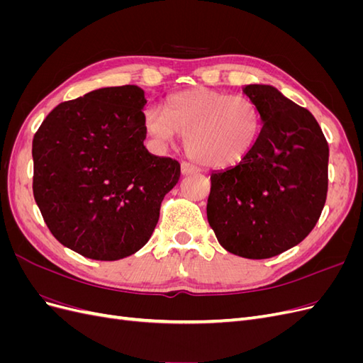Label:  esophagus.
I'll return each mask as SVG.
<instances>
[{
  "mask_svg": "<svg viewBox=\"0 0 363 363\" xmlns=\"http://www.w3.org/2000/svg\"><path fill=\"white\" fill-rule=\"evenodd\" d=\"M196 172H200V169L196 168V167H194L192 163H189V162H183V163H182V174H183V175L196 174Z\"/></svg>",
  "mask_w": 363,
  "mask_h": 363,
  "instance_id": "esophagus-1",
  "label": "esophagus"
}]
</instances>
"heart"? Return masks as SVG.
<instances>
[{
  "label": "heart",
  "mask_w": 363,
  "mask_h": 363,
  "mask_svg": "<svg viewBox=\"0 0 363 363\" xmlns=\"http://www.w3.org/2000/svg\"><path fill=\"white\" fill-rule=\"evenodd\" d=\"M164 108L144 112L142 125L148 138L168 145L180 133L189 155L208 168L239 163L260 135V108L244 95L195 87L171 95Z\"/></svg>",
  "instance_id": "b5f03b06"
}]
</instances>
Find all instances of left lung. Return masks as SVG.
Masks as SVG:
<instances>
[{
  "label": "left lung",
  "mask_w": 363,
  "mask_h": 363,
  "mask_svg": "<svg viewBox=\"0 0 363 363\" xmlns=\"http://www.w3.org/2000/svg\"><path fill=\"white\" fill-rule=\"evenodd\" d=\"M244 94L262 113L255 147L239 164L212 172L207 219L218 242L247 259H268L312 232L328 186V144L304 107L268 84Z\"/></svg>",
  "instance_id": "8db88e82"
}]
</instances>
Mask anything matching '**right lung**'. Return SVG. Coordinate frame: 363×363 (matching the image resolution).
Segmentation results:
<instances>
[{
    "mask_svg": "<svg viewBox=\"0 0 363 363\" xmlns=\"http://www.w3.org/2000/svg\"><path fill=\"white\" fill-rule=\"evenodd\" d=\"M144 91L101 87L60 103L33 138V195L52 236L94 260L135 255L151 238L180 163L144 147Z\"/></svg>",
    "mask_w": 363,
    "mask_h": 363,
    "instance_id": "1",
    "label": "right lung"
}]
</instances>
